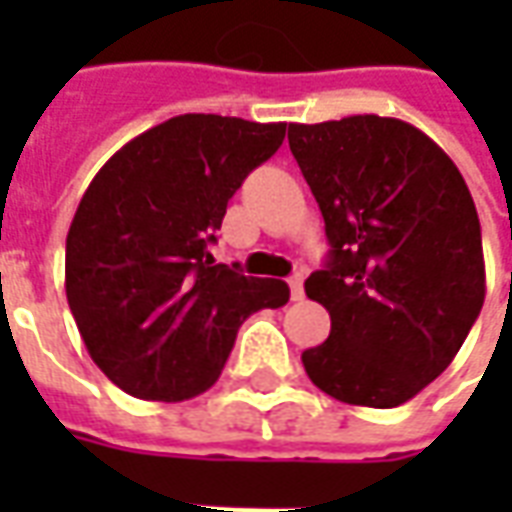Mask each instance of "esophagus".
I'll list each match as a JSON object with an SVG mask.
<instances>
[{"instance_id":"obj_1","label":"esophagus","mask_w":512,"mask_h":512,"mask_svg":"<svg viewBox=\"0 0 512 512\" xmlns=\"http://www.w3.org/2000/svg\"><path fill=\"white\" fill-rule=\"evenodd\" d=\"M288 285L293 301H301V296H304V277H301V274H293V277L288 279Z\"/></svg>"}]
</instances>
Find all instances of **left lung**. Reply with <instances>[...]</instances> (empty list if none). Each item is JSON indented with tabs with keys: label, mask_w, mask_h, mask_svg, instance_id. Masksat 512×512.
<instances>
[{
	"label": "left lung",
	"mask_w": 512,
	"mask_h": 512,
	"mask_svg": "<svg viewBox=\"0 0 512 512\" xmlns=\"http://www.w3.org/2000/svg\"><path fill=\"white\" fill-rule=\"evenodd\" d=\"M288 142L332 246L304 282L332 318L304 370L343 403L400 406L450 367L483 310L472 194L452 158L395 117L293 123Z\"/></svg>",
	"instance_id": "8db88e82"
}]
</instances>
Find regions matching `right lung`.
Instances as JSON below:
<instances>
[{"label": "right lung", "mask_w": 512, "mask_h": 512, "mask_svg": "<svg viewBox=\"0 0 512 512\" xmlns=\"http://www.w3.org/2000/svg\"><path fill=\"white\" fill-rule=\"evenodd\" d=\"M288 123L180 115L98 169L65 241V293L104 376L142 400H189L222 376L241 323L288 304L282 279L216 263L227 202Z\"/></svg>", "instance_id": "1"}]
</instances>
